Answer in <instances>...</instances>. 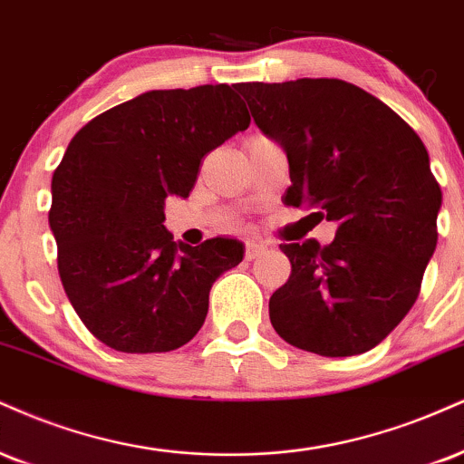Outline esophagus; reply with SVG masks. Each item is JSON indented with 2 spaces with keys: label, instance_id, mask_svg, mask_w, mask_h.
<instances>
[{
  "label": "esophagus",
  "instance_id": "esophagus-1",
  "mask_svg": "<svg viewBox=\"0 0 464 464\" xmlns=\"http://www.w3.org/2000/svg\"><path fill=\"white\" fill-rule=\"evenodd\" d=\"M267 250V246L266 244H261V242H246V259L248 261H253V259H256V256H261Z\"/></svg>",
  "mask_w": 464,
  "mask_h": 464
}]
</instances>
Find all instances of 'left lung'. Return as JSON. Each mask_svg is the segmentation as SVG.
I'll return each instance as SVG.
<instances>
[{
	"instance_id": "left-lung-1",
	"label": "left lung",
	"mask_w": 464,
	"mask_h": 464,
	"mask_svg": "<svg viewBox=\"0 0 464 464\" xmlns=\"http://www.w3.org/2000/svg\"><path fill=\"white\" fill-rule=\"evenodd\" d=\"M289 161L285 205L337 225L328 246L281 244L292 264L270 298L275 331L320 356L376 348L420 295L437 248L440 188L428 150L381 99L343 80L237 83Z\"/></svg>"
}]
</instances>
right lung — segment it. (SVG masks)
Here are the masks:
<instances>
[{
  "instance_id": "obj_1",
  "label": "right lung",
  "mask_w": 464,
  "mask_h": 464,
  "mask_svg": "<svg viewBox=\"0 0 464 464\" xmlns=\"http://www.w3.org/2000/svg\"><path fill=\"white\" fill-rule=\"evenodd\" d=\"M236 86L149 91L83 125L52 179L49 227L72 309L99 342L127 354L170 353L203 326L209 289L244 244L175 242L169 197L188 198L200 160L248 130Z\"/></svg>"
}]
</instances>
